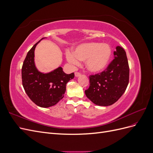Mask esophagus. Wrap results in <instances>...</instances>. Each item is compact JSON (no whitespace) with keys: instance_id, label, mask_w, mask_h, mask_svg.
Instances as JSON below:
<instances>
[{"instance_id":"esophagus-1","label":"esophagus","mask_w":153,"mask_h":153,"mask_svg":"<svg viewBox=\"0 0 153 153\" xmlns=\"http://www.w3.org/2000/svg\"><path fill=\"white\" fill-rule=\"evenodd\" d=\"M80 75H81V73H79V72H75V76L76 77H78V76H80Z\"/></svg>"}]
</instances>
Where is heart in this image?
I'll return each mask as SVG.
<instances>
[{
	"instance_id": "obj_1",
	"label": "heart",
	"mask_w": 153,
	"mask_h": 153,
	"mask_svg": "<svg viewBox=\"0 0 153 153\" xmlns=\"http://www.w3.org/2000/svg\"><path fill=\"white\" fill-rule=\"evenodd\" d=\"M111 56V48L107 44L91 42L78 45L73 53H68V61L78 65L79 61H85V67L91 73L103 71L107 66Z\"/></svg>"
}]
</instances>
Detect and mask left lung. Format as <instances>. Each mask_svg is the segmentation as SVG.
Here are the masks:
<instances>
[{"label": "left lung", "instance_id": "obj_1", "mask_svg": "<svg viewBox=\"0 0 153 153\" xmlns=\"http://www.w3.org/2000/svg\"><path fill=\"white\" fill-rule=\"evenodd\" d=\"M114 59L105 71L90 75L86 96L99 106H109L121 98L129 83V69L125 50L119 46L114 52Z\"/></svg>", "mask_w": 153, "mask_h": 153}]
</instances>
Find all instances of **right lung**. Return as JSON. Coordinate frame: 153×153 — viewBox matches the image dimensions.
Wrapping results in <instances>:
<instances>
[{
  "label": "right lung",
  "mask_w": 153,
  "mask_h": 153,
  "mask_svg": "<svg viewBox=\"0 0 153 153\" xmlns=\"http://www.w3.org/2000/svg\"><path fill=\"white\" fill-rule=\"evenodd\" d=\"M40 41L29 51L24 60L22 68V85L27 94L36 105L48 108L63 98L66 84L75 75L74 73L66 74L61 67L48 73L39 71L34 63V50Z\"/></svg>",
  "instance_id": "add662e5"
}]
</instances>
